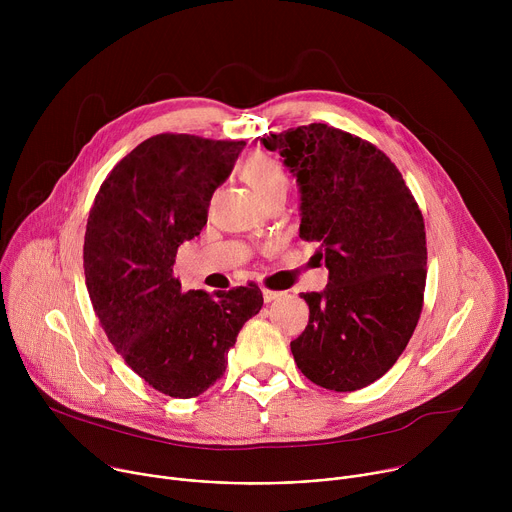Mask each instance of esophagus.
I'll return each mask as SVG.
<instances>
[{"label": "esophagus", "mask_w": 512, "mask_h": 512, "mask_svg": "<svg viewBox=\"0 0 512 512\" xmlns=\"http://www.w3.org/2000/svg\"><path fill=\"white\" fill-rule=\"evenodd\" d=\"M261 294H263V300L269 304V302H273V300H279L283 294L281 291H273V289H267V287H263L261 289Z\"/></svg>", "instance_id": "34e87169"}]
</instances>
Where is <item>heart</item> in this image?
Returning a JSON list of instances; mask_svg holds the SVG:
<instances>
[{
	"mask_svg": "<svg viewBox=\"0 0 512 512\" xmlns=\"http://www.w3.org/2000/svg\"><path fill=\"white\" fill-rule=\"evenodd\" d=\"M241 180L265 202L273 196H285L289 188V176L285 168L265 154L249 156L239 168Z\"/></svg>",
	"mask_w": 512,
	"mask_h": 512,
	"instance_id": "obj_1",
	"label": "heart"
}]
</instances>
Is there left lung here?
I'll list each match as a JSON object with an SVG mask.
<instances>
[{
	"mask_svg": "<svg viewBox=\"0 0 512 512\" xmlns=\"http://www.w3.org/2000/svg\"><path fill=\"white\" fill-rule=\"evenodd\" d=\"M296 176L304 241L328 267L324 291L302 294L306 330L291 342L298 369L346 393L381 379L417 326L427 275L421 210L397 166L373 143L326 123L261 137Z\"/></svg>",
	"mask_w": 512,
	"mask_h": 512,
	"instance_id": "1",
	"label": "left lung"
}]
</instances>
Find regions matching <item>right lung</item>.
<instances>
[{
    "label": "right lung",
    "mask_w": 512,
    "mask_h": 512,
    "mask_svg": "<svg viewBox=\"0 0 512 512\" xmlns=\"http://www.w3.org/2000/svg\"><path fill=\"white\" fill-rule=\"evenodd\" d=\"M245 145L154 135L109 172L89 212L83 265L93 310L127 367L176 399L198 397L223 377L239 330L263 306L253 283L210 296L182 291L172 269Z\"/></svg>",
    "instance_id": "add662e5"
}]
</instances>
